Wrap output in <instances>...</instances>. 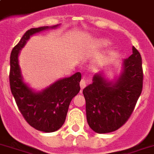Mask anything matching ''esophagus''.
Instances as JSON below:
<instances>
[{
  "label": "esophagus",
  "instance_id": "obj_1",
  "mask_svg": "<svg viewBox=\"0 0 154 154\" xmlns=\"http://www.w3.org/2000/svg\"><path fill=\"white\" fill-rule=\"evenodd\" d=\"M86 81L82 79L80 81V87H81V89H83L86 87Z\"/></svg>",
  "mask_w": 154,
  "mask_h": 154
}]
</instances>
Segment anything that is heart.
I'll return each mask as SVG.
<instances>
[{"instance_id": "b5f03b06", "label": "heart", "mask_w": 154, "mask_h": 154, "mask_svg": "<svg viewBox=\"0 0 154 154\" xmlns=\"http://www.w3.org/2000/svg\"><path fill=\"white\" fill-rule=\"evenodd\" d=\"M110 45V42L107 39L101 38L95 42V45L98 47H106Z\"/></svg>"}]
</instances>
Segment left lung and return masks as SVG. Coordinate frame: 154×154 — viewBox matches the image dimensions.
<instances>
[{
	"label": "left lung",
	"mask_w": 154,
	"mask_h": 154,
	"mask_svg": "<svg viewBox=\"0 0 154 154\" xmlns=\"http://www.w3.org/2000/svg\"><path fill=\"white\" fill-rule=\"evenodd\" d=\"M131 55L123 61V71L116 82L106 81L101 73L82 91L86 120L98 134L115 131L128 121L143 91L142 57L134 46Z\"/></svg>",
	"instance_id": "obj_1"
}]
</instances>
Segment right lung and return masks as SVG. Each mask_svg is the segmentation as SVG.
<instances>
[{
	"instance_id": "right-lung-1",
	"label": "right lung",
	"mask_w": 154,
	"mask_h": 154,
	"mask_svg": "<svg viewBox=\"0 0 154 154\" xmlns=\"http://www.w3.org/2000/svg\"><path fill=\"white\" fill-rule=\"evenodd\" d=\"M58 26L28 30L10 56V88L19 110L31 127L48 133L60 129L65 121L71 101L80 91L81 73L76 72L71 77L57 80L43 91L34 92L23 81L18 57L31 35Z\"/></svg>"
}]
</instances>
